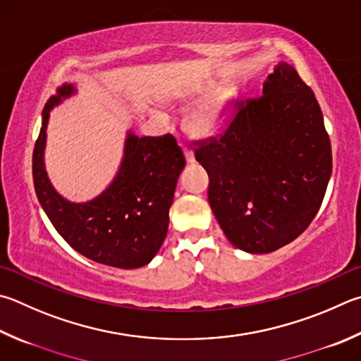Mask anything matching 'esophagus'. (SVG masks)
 Here are the masks:
<instances>
[{"label":"esophagus","instance_id":"esophagus-1","mask_svg":"<svg viewBox=\"0 0 361 361\" xmlns=\"http://www.w3.org/2000/svg\"><path fill=\"white\" fill-rule=\"evenodd\" d=\"M185 158H186L188 164H194L195 162V156H194V153L191 152V149H185Z\"/></svg>","mask_w":361,"mask_h":361}]
</instances>
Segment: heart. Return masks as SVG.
Returning a JSON list of instances; mask_svg holds the SVG:
<instances>
[{
  "label": "heart",
  "mask_w": 361,
  "mask_h": 361,
  "mask_svg": "<svg viewBox=\"0 0 361 361\" xmlns=\"http://www.w3.org/2000/svg\"><path fill=\"white\" fill-rule=\"evenodd\" d=\"M202 95L204 97L183 118V130L194 140H212L224 133L233 121L240 101V87L231 80L221 82L213 88L205 83L169 96L167 104L172 107H185ZM153 116L159 121L167 118L159 109L153 110Z\"/></svg>",
  "instance_id": "heart-1"
}]
</instances>
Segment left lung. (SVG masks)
<instances>
[{"label":"left lung","instance_id":"left-lung-1","mask_svg":"<svg viewBox=\"0 0 361 361\" xmlns=\"http://www.w3.org/2000/svg\"><path fill=\"white\" fill-rule=\"evenodd\" d=\"M208 202L231 243L268 254L303 233L331 175V145L312 90L278 63L259 99L240 109L219 140L195 149Z\"/></svg>","mask_w":361,"mask_h":361}]
</instances>
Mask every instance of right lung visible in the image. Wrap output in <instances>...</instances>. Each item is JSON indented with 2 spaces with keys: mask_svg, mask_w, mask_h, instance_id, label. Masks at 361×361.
Wrapping results in <instances>:
<instances>
[{
  "mask_svg": "<svg viewBox=\"0 0 361 361\" xmlns=\"http://www.w3.org/2000/svg\"><path fill=\"white\" fill-rule=\"evenodd\" d=\"M63 83L45 104L32 153V180L39 203L56 232L85 257L123 270L149 264L167 235L169 209L185 156L172 135L139 137L128 129L114 180L87 202H71L56 191L45 170L50 112L77 94Z\"/></svg>",
  "mask_w": 361,
  "mask_h": 361,
  "instance_id": "add662e5",
  "label": "right lung"
}]
</instances>
